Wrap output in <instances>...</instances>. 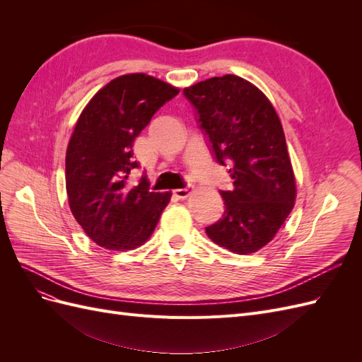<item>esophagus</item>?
Here are the masks:
<instances>
[{"label": "esophagus", "instance_id": "esophagus-1", "mask_svg": "<svg viewBox=\"0 0 362 362\" xmlns=\"http://www.w3.org/2000/svg\"><path fill=\"white\" fill-rule=\"evenodd\" d=\"M190 193V187H184V189H177L173 192V196L177 199H185Z\"/></svg>", "mask_w": 362, "mask_h": 362}]
</instances>
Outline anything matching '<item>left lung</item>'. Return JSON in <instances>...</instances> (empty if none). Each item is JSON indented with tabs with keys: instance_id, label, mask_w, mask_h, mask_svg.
I'll return each instance as SVG.
<instances>
[{
	"instance_id": "8db88e82",
	"label": "left lung",
	"mask_w": 362,
	"mask_h": 362,
	"mask_svg": "<svg viewBox=\"0 0 362 362\" xmlns=\"http://www.w3.org/2000/svg\"><path fill=\"white\" fill-rule=\"evenodd\" d=\"M214 160L229 166L225 211L206 235L234 254L264 247L291 213L296 182L281 120L258 87L237 75L185 87Z\"/></svg>"
}]
</instances>
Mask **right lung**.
<instances>
[{
	"mask_svg": "<svg viewBox=\"0 0 362 362\" xmlns=\"http://www.w3.org/2000/svg\"><path fill=\"white\" fill-rule=\"evenodd\" d=\"M177 87L145 74L117 76L84 107L66 151V192L76 222L96 245L127 250L154 233L170 193L149 192L141 177L133 189L128 175L139 168L133 144Z\"/></svg>",
	"mask_w": 362,
	"mask_h": 362,
	"instance_id": "right-lung-1",
	"label": "right lung"
}]
</instances>
